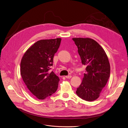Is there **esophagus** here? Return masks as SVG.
<instances>
[{
  "label": "esophagus",
  "instance_id": "34e87169",
  "mask_svg": "<svg viewBox=\"0 0 128 128\" xmlns=\"http://www.w3.org/2000/svg\"><path fill=\"white\" fill-rule=\"evenodd\" d=\"M65 78H71V76H65Z\"/></svg>",
  "mask_w": 128,
  "mask_h": 128
}]
</instances>
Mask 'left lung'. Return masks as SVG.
<instances>
[{"label":"left lung","mask_w":128,"mask_h":128,"mask_svg":"<svg viewBox=\"0 0 128 128\" xmlns=\"http://www.w3.org/2000/svg\"><path fill=\"white\" fill-rule=\"evenodd\" d=\"M78 48L82 63L86 66V73L77 95L83 100L98 99L110 76V66L106 52L95 40L89 38H72Z\"/></svg>","instance_id":"1"}]
</instances>
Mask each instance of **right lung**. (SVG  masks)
I'll return each mask as SVG.
<instances>
[{
	"label": "right lung",
	"instance_id": "add662e5",
	"mask_svg": "<svg viewBox=\"0 0 128 128\" xmlns=\"http://www.w3.org/2000/svg\"><path fill=\"white\" fill-rule=\"evenodd\" d=\"M61 38L42 40L36 42L24 54L20 64L21 74L30 92L44 100L55 93L60 79L53 71V58Z\"/></svg>",
	"mask_w": 128,
	"mask_h": 128
}]
</instances>
